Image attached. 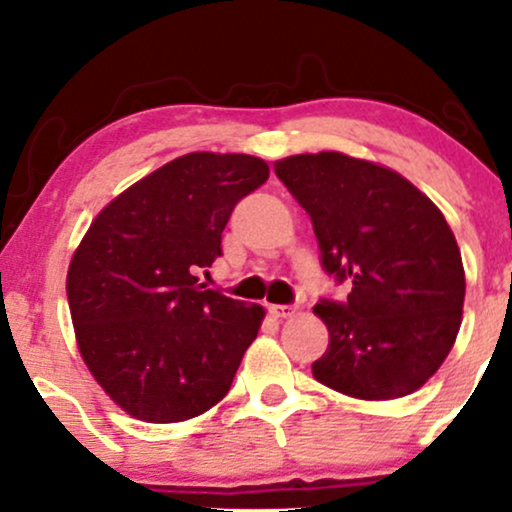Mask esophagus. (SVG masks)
<instances>
[{"instance_id":"esophagus-1","label":"esophagus","mask_w":512,"mask_h":512,"mask_svg":"<svg viewBox=\"0 0 512 512\" xmlns=\"http://www.w3.org/2000/svg\"><path fill=\"white\" fill-rule=\"evenodd\" d=\"M269 313L274 317H291L296 313V305H269Z\"/></svg>"}]
</instances>
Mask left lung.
Segmentation results:
<instances>
[{
    "label": "left lung",
    "instance_id": "8db88e82",
    "mask_svg": "<svg viewBox=\"0 0 512 512\" xmlns=\"http://www.w3.org/2000/svg\"><path fill=\"white\" fill-rule=\"evenodd\" d=\"M274 170L313 221L322 269L351 284L346 301L315 305L330 330L315 380L358 399L419 390L462 322V255L445 216L395 170L339 151Z\"/></svg>",
    "mask_w": 512,
    "mask_h": 512
}]
</instances>
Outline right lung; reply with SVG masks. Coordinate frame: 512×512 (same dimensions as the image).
Returning <instances> with one entry per match:
<instances>
[{"label":"right lung","mask_w":512,"mask_h":512,"mask_svg":"<svg viewBox=\"0 0 512 512\" xmlns=\"http://www.w3.org/2000/svg\"><path fill=\"white\" fill-rule=\"evenodd\" d=\"M269 178L248 154H185L96 216L67 298L81 356L117 407L149 424L204 414L226 397L262 325V305L199 284L233 209Z\"/></svg>","instance_id":"1"}]
</instances>
